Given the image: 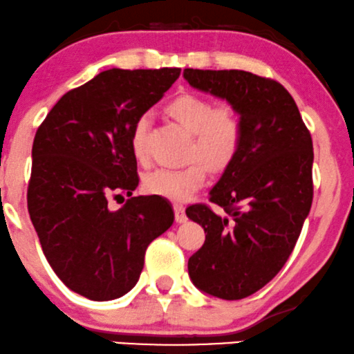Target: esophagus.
<instances>
[{"label":"esophagus","instance_id":"34e87169","mask_svg":"<svg viewBox=\"0 0 354 354\" xmlns=\"http://www.w3.org/2000/svg\"><path fill=\"white\" fill-rule=\"evenodd\" d=\"M174 221H176L178 223H183L186 222V212H185V207H183L181 204H174Z\"/></svg>","mask_w":354,"mask_h":354}]
</instances>
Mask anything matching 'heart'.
<instances>
[{
  "label": "heart",
  "mask_w": 354,
  "mask_h": 354,
  "mask_svg": "<svg viewBox=\"0 0 354 354\" xmlns=\"http://www.w3.org/2000/svg\"><path fill=\"white\" fill-rule=\"evenodd\" d=\"M165 113L183 129L192 133L185 169H153L144 178L149 194L160 196L174 203H183L201 189L205 181V169L214 174L223 173L239 155L241 144L240 115L234 107L222 104L214 107L203 96L183 93L173 97ZM147 131L149 119L140 118L131 133V150L137 162L147 158Z\"/></svg>",
  "instance_id": "b5f03b06"
}]
</instances>
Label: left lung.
<instances>
[{"mask_svg": "<svg viewBox=\"0 0 354 354\" xmlns=\"http://www.w3.org/2000/svg\"><path fill=\"white\" fill-rule=\"evenodd\" d=\"M183 77L240 115L239 155L209 192L227 216L204 204L186 209L205 232L187 261L192 284L239 301L270 283L296 247L314 196L312 137L296 101L274 80L243 70L186 68Z\"/></svg>", "mask_w": 354, "mask_h": 354, "instance_id": "8db88e82", "label": "left lung"}]
</instances>
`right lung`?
<instances>
[{"instance_id": "right-lung-1", "label": "right lung", "mask_w": 354, "mask_h": 354, "mask_svg": "<svg viewBox=\"0 0 354 354\" xmlns=\"http://www.w3.org/2000/svg\"><path fill=\"white\" fill-rule=\"evenodd\" d=\"M180 73L101 71L62 96L35 132L29 216L48 265L80 296L102 302L127 294L147 247L173 225L165 199L133 196L118 210L107 199L138 186L132 129Z\"/></svg>"}]
</instances>
